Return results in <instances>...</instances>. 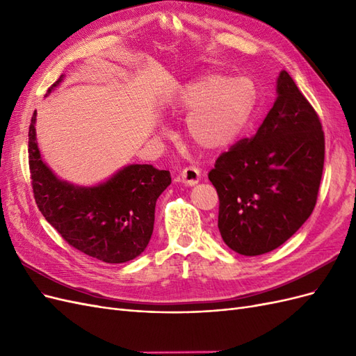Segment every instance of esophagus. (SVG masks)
<instances>
[{
	"mask_svg": "<svg viewBox=\"0 0 356 356\" xmlns=\"http://www.w3.org/2000/svg\"><path fill=\"white\" fill-rule=\"evenodd\" d=\"M181 182H184L186 186H195L200 179V169L196 166H187L184 170L179 174Z\"/></svg>",
	"mask_w": 356,
	"mask_h": 356,
	"instance_id": "obj_1",
	"label": "esophagus"
}]
</instances>
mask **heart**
<instances>
[{
    "label": "heart",
    "mask_w": 356,
    "mask_h": 356,
    "mask_svg": "<svg viewBox=\"0 0 356 356\" xmlns=\"http://www.w3.org/2000/svg\"><path fill=\"white\" fill-rule=\"evenodd\" d=\"M254 105L251 81L218 72L200 75L182 86L177 98V110L190 113L188 139L207 152L229 147L250 120Z\"/></svg>",
    "instance_id": "obj_1"
}]
</instances>
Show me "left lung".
Wrapping results in <instances>:
<instances>
[{
  "instance_id": "1",
  "label": "left lung",
  "mask_w": 356,
  "mask_h": 356,
  "mask_svg": "<svg viewBox=\"0 0 356 356\" xmlns=\"http://www.w3.org/2000/svg\"><path fill=\"white\" fill-rule=\"evenodd\" d=\"M324 157L319 115L282 71L277 98L257 134L220 154L208 174L225 245L252 257L286 242L315 208Z\"/></svg>"
}]
</instances>
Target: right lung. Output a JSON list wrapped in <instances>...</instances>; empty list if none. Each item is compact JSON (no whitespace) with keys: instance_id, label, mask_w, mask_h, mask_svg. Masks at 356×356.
<instances>
[{"instance_id":"right-lung-1","label":"right lung","mask_w":356,"mask_h":356,"mask_svg":"<svg viewBox=\"0 0 356 356\" xmlns=\"http://www.w3.org/2000/svg\"><path fill=\"white\" fill-rule=\"evenodd\" d=\"M62 77L51 84L60 83ZM28 161L31 186L42 217L68 245L104 263H126L141 254L153 234L159 196L170 184L169 170L131 165L96 187L58 179L42 163L31 117Z\"/></svg>"}]
</instances>
